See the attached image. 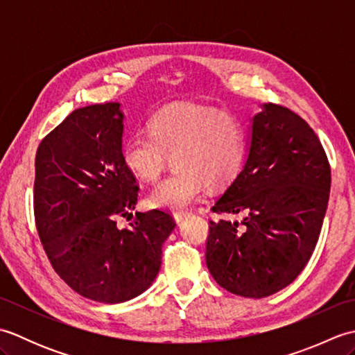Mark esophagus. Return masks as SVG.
<instances>
[{
  "instance_id": "esophagus-1",
  "label": "esophagus",
  "mask_w": 355,
  "mask_h": 355,
  "mask_svg": "<svg viewBox=\"0 0 355 355\" xmlns=\"http://www.w3.org/2000/svg\"><path fill=\"white\" fill-rule=\"evenodd\" d=\"M186 216H189V214H187V212H175V214H173V220H175L180 224Z\"/></svg>"
}]
</instances>
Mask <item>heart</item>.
I'll return each mask as SVG.
<instances>
[{
    "instance_id": "obj_1",
    "label": "heart",
    "mask_w": 355,
    "mask_h": 355,
    "mask_svg": "<svg viewBox=\"0 0 355 355\" xmlns=\"http://www.w3.org/2000/svg\"><path fill=\"white\" fill-rule=\"evenodd\" d=\"M149 131L150 135H132L123 143L122 160L135 178L154 182L175 155L177 172L149 193L153 207H189L206 184H229L243 166L245 130L230 112L198 103H172L155 112Z\"/></svg>"
}]
</instances>
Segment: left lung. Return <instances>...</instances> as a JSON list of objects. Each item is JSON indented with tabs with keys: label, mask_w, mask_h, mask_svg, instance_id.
Segmentation results:
<instances>
[{
	"label": "left lung",
	"mask_w": 355,
	"mask_h": 355,
	"mask_svg": "<svg viewBox=\"0 0 355 355\" xmlns=\"http://www.w3.org/2000/svg\"><path fill=\"white\" fill-rule=\"evenodd\" d=\"M243 169L215 201L206 263L223 288L267 297L285 288L310 261L327 214L331 169L318 135L302 117L275 103L250 120Z\"/></svg>",
	"instance_id": "obj_1"
}]
</instances>
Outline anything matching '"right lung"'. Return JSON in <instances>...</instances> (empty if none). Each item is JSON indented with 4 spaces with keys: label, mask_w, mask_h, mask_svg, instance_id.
<instances>
[{
    "label": "right lung",
    "mask_w": 355,
    "mask_h": 355,
    "mask_svg": "<svg viewBox=\"0 0 355 355\" xmlns=\"http://www.w3.org/2000/svg\"><path fill=\"white\" fill-rule=\"evenodd\" d=\"M125 114L110 102L74 110L36 150V229L56 273L80 296L120 304L146 291L175 229L163 210L117 218L137 205L139 186L122 160Z\"/></svg>",
    "instance_id": "1"
}]
</instances>
